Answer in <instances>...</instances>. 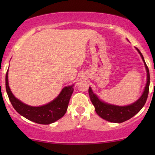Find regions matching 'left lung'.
<instances>
[{"label": "left lung", "instance_id": "obj_1", "mask_svg": "<svg viewBox=\"0 0 155 155\" xmlns=\"http://www.w3.org/2000/svg\"><path fill=\"white\" fill-rule=\"evenodd\" d=\"M136 49L140 54L142 59L144 61L147 73V81L145 90H144L143 95L138 100L132 104L126 106V107H118V106L108 104H106L99 100L97 95L93 93L92 89L90 87L89 88L90 98L93 105H94L97 114L101 118L108 120V121L113 123H122L130 119L140 111L142 108L145 105L146 101H147L150 87V72L147 65H146L145 60H144L143 54H141L138 48H136Z\"/></svg>", "mask_w": 155, "mask_h": 155}]
</instances>
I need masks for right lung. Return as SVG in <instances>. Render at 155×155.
Masks as SVG:
<instances>
[{
    "label": "right lung",
    "mask_w": 155,
    "mask_h": 155,
    "mask_svg": "<svg viewBox=\"0 0 155 155\" xmlns=\"http://www.w3.org/2000/svg\"><path fill=\"white\" fill-rule=\"evenodd\" d=\"M73 85L65 87L60 94L51 102L41 107H30L23 104L12 94L8 85V71L5 75V88L12 107L27 119L39 124H50L62 118L67 111L70 99L73 94Z\"/></svg>",
    "instance_id": "1"
}]
</instances>
